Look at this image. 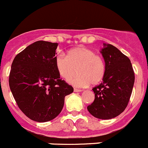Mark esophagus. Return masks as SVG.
Returning a JSON list of instances; mask_svg holds the SVG:
<instances>
[{"label":"esophagus","instance_id":"34e87169","mask_svg":"<svg viewBox=\"0 0 148 148\" xmlns=\"http://www.w3.org/2000/svg\"><path fill=\"white\" fill-rule=\"evenodd\" d=\"M74 92H81V91H82V90L77 89V88H74Z\"/></svg>","mask_w":148,"mask_h":148}]
</instances>
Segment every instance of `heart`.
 <instances>
[{
    "mask_svg": "<svg viewBox=\"0 0 148 148\" xmlns=\"http://www.w3.org/2000/svg\"><path fill=\"white\" fill-rule=\"evenodd\" d=\"M57 71L64 79H69L74 86L84 87L90 83L99 84L105 74V63L101 55L87 47H77L68 52L67 57L59 53L55 58Z\"/></svg>",
    "mask_w": 148,
    "mask_h": 148,
    "instance_id": "1",
    "label": "heart"
}]
</instances>
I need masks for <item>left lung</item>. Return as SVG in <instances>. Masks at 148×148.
I'll return each instance as SVG.
<instances>
[{
  "instance_id": "8db88e82",
  "label": "left lung",
  "mask_w": 148,
  "mask_h": 148,
  "mask_svg": "<svg viewBox=\"0 0 148 148\" xmlns=\"http://www.w3.org/2000/svg\"><path fill=\"white\" fill-rule=\"evenodd\" d=\"M101 52L105 61L101 83L93 88L95 99L88 110L99 119L108 120L123 112L128 105L134 83L131 60L118 48L104 44Z\"/></svg>"
}]
</instances>
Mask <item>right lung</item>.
I'll use <instances>...</instances> for the list:
<instances>
[{"label":"right lung","mask_w":148,"mask_h":148,"mask_svg":"<svg viewBox=\"0 0 148 148\" xmlns=\"http://www.w3.org/2000/svg\"><path fill=\"white\" fill-rule=\"evenodd\" d=\"M58 43L38 41L16 55L9 82L18 107L27 118L47 122L58 115L65 96L74 91L55 66Z\"/></svg>","instance_id":"1"}]
</instances>
